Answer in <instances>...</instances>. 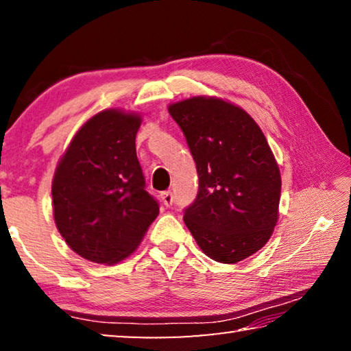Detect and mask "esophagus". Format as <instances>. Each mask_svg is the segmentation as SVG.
Wrapping results in <instances>:
<instances>
[{
    "label": "esophagus",
    "instance_id": "34e87169",
    "mask_svg": "<svg viewBox=\"0 0 351 351\" xmlns=\"http://www.w3.org/2000/svg\"><path fill=\"white\" fill-rule=\"evenodd\" d=\"M161 199H162V203H164V206L165 207H170L171 204H173V193L171 192H162L161 193Z\"/></svg>",
    "mask_w": 351,
    "mask_h": 351
}]
</instances>
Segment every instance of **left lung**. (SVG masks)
<instances>
[{
	"label": "left lung",
	"mask_w": 351,
	"mask_h": 351,
	"mask_svg": "<svg viewBox=\"0 0 351 351\" xmlns=\"http://www.w3.org/2000/svg\"><path fill=\"white\" fill-rule=\"evenodd\" d=\"M197 164V199L184 223L207 257L237 263L263 247L278 219L282 178L257 122L209 96L169 105Z\"/></svg>",
	"instance_id": "8db88e82"
}]
</instances>
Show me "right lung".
Instances as JSON below:
<instances>
[{
    "instance_id": "add662e5",
    "label": "right lung",
    "mask_w": 351,
    "mask_h": 351,
    "mask_svg": "<svg viewBox=\"0 0 351 351\" xmlns=\"http://www.w3.org/2000/svg\"><path fill=\"white\" fill-rule=\"evenodd\" d=\"M138 112L104 110L83 123L52 178L58 232L80 257L114 265L136 251L159 213L136 156Z\"/></svg>"
}]
</instances>
